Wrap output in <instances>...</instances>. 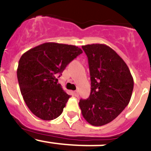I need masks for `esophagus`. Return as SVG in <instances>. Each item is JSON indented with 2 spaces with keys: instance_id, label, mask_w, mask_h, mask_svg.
Listing matches in <instances>:
<instances>
[{
  "instance_id": "obj_1",
  "label": "esophagus",
  "mask_w": 151,
  "mask_h": 151,
  "mask_svg": "<svg viewBox=\"0 0 151 151\" xmlns=\"http://www.w3.org/2000/svg\"><path fill=\"white\" fill-rule=\"evenodd\" d=\"M73 94H74L75 96H76V97H77V96L78 95V91H73Z\"/></svg>"
}]
</instances>
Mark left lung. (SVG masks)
<instances>
[{
	"mask_svg": "<svg viewBox=\"0 0 151 151\" xmlns=\"http://www.w3.org/2000/svg\"><path fill=\"white\" fill-rule=\"evenodd\" d=\"M88 57L91 76V94L81 99L84 119L94 126L112 122L129 104L134 80L125 61L104 44L82 47Z\"/></svg>",
	"mask_w": 151,
	"mask_h": 151,
	"instance_id": "8db88e82",
	"label": "left lung"
}]
</instances>
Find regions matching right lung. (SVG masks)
<instances>
[{
    "label": "right lung",
    "mask_w": 151,
    "mask_h": 151,
    "mask_svg": "<svg viewBox=\"0 0 151 151\" xmlns=\"http://www.w3.org/2000/svg\"><path fill=\"white\" fill-rule=\"evenodd\" d=\"M82 53L75 45L47 42L22 54L17 78L24 101L34 115L52 120L62 113L70 95L57 84L56 76Z\"/></svg>",
    "instance_id": "add662e5"
}]
</instances>
